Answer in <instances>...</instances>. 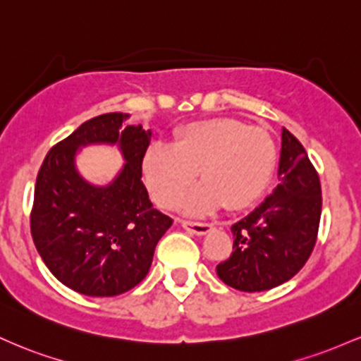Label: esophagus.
<instances>
[{
	"label": "esophagus",
	"instance_id": "34e87169",
	"mask_svg": "<svg viewBox=\"0 0 361 361\" xmlns=\"http://www.w3.org/2000/svg\"><path fill=\"white\" fill-rule=\"evenodd\" d=\"M182 226L189 232L196 233V235H206L208 232H212L213 225L212 224H200V221H188L184 220L182 221Z\"/></svg>",
	"mask_w": 361,
	"mask_h": 361
}]
</instances>
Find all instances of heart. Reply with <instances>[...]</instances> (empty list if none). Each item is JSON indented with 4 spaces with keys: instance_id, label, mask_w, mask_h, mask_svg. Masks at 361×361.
I'll list each match as a JSON object with an SVG mask.
<instances>
[{
    "instance_id": "heart-1",
    "label": "heart",
    "mask_w": 361,
    "mask_h": 361,
    "mask_svg": "<svg viewBox=\"0 0 361 361\" xmlns=\"http://www.w3.org/2000/svg\"><path fill=\"white\" fill-rule=\"evenodd\" d=\"M276 167V143L266 129L232 117L191 123L176 133L172 147L153 145L145 153L143 179L160 208L177 204L196 173L202 182L180 201L189 214H208L228 204L242 209L256 202Z\"/></svg>"
}]
</instances>
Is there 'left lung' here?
Returning a JSON list of instances; mask_svg holds the SVG:
<instances>
[{"mask_svg":"<svg viewBox=\"0 0 361 361\" xmlns=\"http://www.w3.org/2000/svg\"><path fill=\"white\" fill-rule=\"evenodd\" d=\"M279 184L252 213L232 225L233 252L216 266L225 285L264 291L288 281L314 250L321 221V180L300 141L281 133Z\"/></svg>","mask_w":361,"mask_h":361,"instance_id":"left-lung-1","label":"left lung"}]
</instances>
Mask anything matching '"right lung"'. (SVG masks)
<instances>
[{"label":"right lung","instance_id":"1","mask_svg":"<svg viewBox=\"0 0 361 361\" xmlns=\"http://www.w3.org/2000/svg\"><path fill=\"white\" fill-rule=\"evenodd\" d=\"M123 112L83 123L49 149L35 182L30 230L40 257L68 288L88 297H116L148 274L172 218L153 208L141 180L152 131L126 126ZM117 144L127 164L107 186L85 181L75 152L87 144Z\"/></svg>","mask_w":361,"mask_h":361}]
</instances>
